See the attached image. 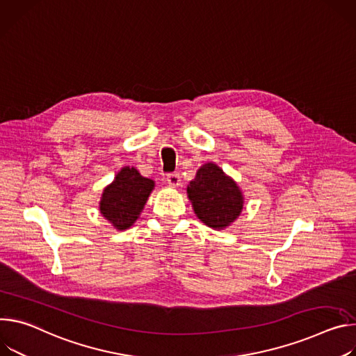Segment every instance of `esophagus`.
I'll use <instances>...</instances> for the list:
<instances>
[{
	"mask_svg": "<svg viewBox=\"0 0 356 356\" xmlns=\"http://www.w3.org/2000/svg\"><path fill=\"white\" fill-rule=\"evenodd\" d=\"M167 182H168V185L172 186V188L179 186V185H181V177H179V174H177V172L168 174V175H167Z\"/></svg>",
	"mask_w": 356,
	"mask_h": 356,
	"instance_id": "obj_1",
	"label": "esophagus"
}]
</instances>
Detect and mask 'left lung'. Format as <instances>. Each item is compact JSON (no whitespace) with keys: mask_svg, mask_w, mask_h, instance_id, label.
I'll list each match as a JSON object with an SVG mask.
<instances>
[{"mask_svg":"<svg viewBox=\"0 0 356 356\" xmlns=\"http://www.w3.org/2000/svg\"><path fill=\"white\" fill-rule=\"evenodd\" d=\"M195 215L207 226L222 230L239 218L245 198L241 188L216 164H204L186 188Z\"/></svg>","mask_w":356,"mask_h":356,"instance_id":"1","label":"left lung"}]
</instances>
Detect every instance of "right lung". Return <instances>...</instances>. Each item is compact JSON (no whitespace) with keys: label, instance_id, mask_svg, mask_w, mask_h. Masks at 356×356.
Listing matches in <instances>:
<instances>
[{"label":"right lung","instance_id":"obj_1","mask_svg":"<svg viewBox=\"0 0 356 356\" xmlns=\"http://www.w3.org/2000/svg\"><path fill=\"white\" fill-rule=\"evenodd\" d=\"M154 181L143 177L134 167H124L102 193L100 213L117 230H126L138 219Z\"/></svg>","mask_w":356,"mask_h":356}]
</instances>
